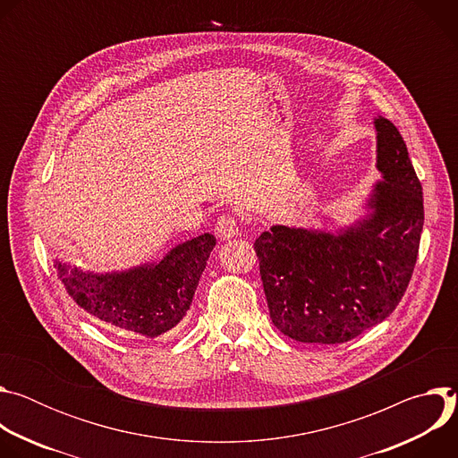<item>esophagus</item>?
<instances>
[{
	"label": "esophagus",
	"mask_w": 458,
	"mask_h": 458,
	"mask_svg": "<svg viewBox=\"0 0 458 458\" xmlns=\"http://www.w3.org/2000/svg\"><path fill=\"white\" fill-rule=\"evenodd\" d=\"M239 233V225L235 221V217L225 214L217 219V225H216V235L221 239V241H228L232 237H235Z\"/></svg>",
	"instance_id": "esophagus-1"
}]
</instances>
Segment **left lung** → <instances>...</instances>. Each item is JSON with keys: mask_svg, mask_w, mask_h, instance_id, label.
I'll list each match as a JSON object with an SVG mask.
<instances>
[{"mask_svg": "<svg viewBox=\"0 0 458 458\" xmlns=\"http://www.w3.org/2000/svg\"><path fill=\"white\" fill-rule=\"evenodd\" d=\"M366 214L337 232L276 225L255 239L276 328L299 343L341 344L401 302L424 226L422 186L397 126L382 115Z\"/></svg>", "mask_w": 458, "mask_h": 458, "instance_id": "left-lung-1", "label": "left lung"}]
</instances>
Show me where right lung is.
I'll use <instances>...</instances> for the list:
<instances>
[{"label": "right lung", "mask_w": 458, "mask_h": 458, "mask_svg": "<svg viewBox=\"0 0 458 458\" xmlns=\"http://www.w3.org/2000/svg\"><path fill=\"white\" fill-rule=\"evenodd\" d=\"M216 246L212 233L174 246L161 260L123 272L96 274L54 259L69 295L87 313L115 328L156 339L182 320Z\"/></svg>", "instance_id": "add662e5"}]
</instances>
